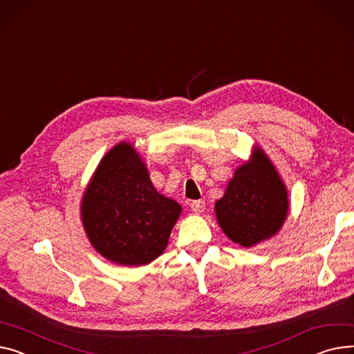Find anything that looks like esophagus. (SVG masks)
I'll return each instance as SVG.
<instances>
[{"instance_id": "esophagus-1", "label": "esophagus", "mask_w": 354, "mask_h": 354, "mask_svg": "<svg viewBox=\"0 0 354 354\" xmlns=\"http://www.w3.org/2000/svg\"><path fill=\"white\" fill-rule=\"evenodd\" d=\"M189 206H191V209L194 210V212H198V214H201V212H203L205 210V202L203 201H192L191 203H189Z\"/></svg>"}]
</instances>
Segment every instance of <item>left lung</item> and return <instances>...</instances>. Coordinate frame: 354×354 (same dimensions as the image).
<instances>
[{"label":"left lung","instance_id":"obj_1","mask_svg":"<svg viewBox=\"0 0 354 354\" xmlns=\"http://www.w3.org/2000/svg\"><path fill=\"white\" fill-rule=\"evenodd\" d=\"M288 189L262 148L234 171L223 198L215 203L226 236L243 248L270 239L286 221Z\"/></svg>","mask_w":354,"mask_h":354}]
</instances>
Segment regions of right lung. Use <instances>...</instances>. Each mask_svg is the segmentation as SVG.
Instances as JSON below:
<instances>
[{"instance_id": "right-lung-1", "label": "right lung", "mask_w": 354, "mask_h": 354, "mask_svg": "<svg viewBox=\"0 0 354 354\" xmlns=\"http://www.w3.org/2000/svg\"><path fill=\"white\" fill-rule=\"evenodd\" d=\"M182 206L160 195L131 144L115 145L93 172L81 202L91 245L108 261L148 265L168 246Z\"/></svg>"}]
</instances>
